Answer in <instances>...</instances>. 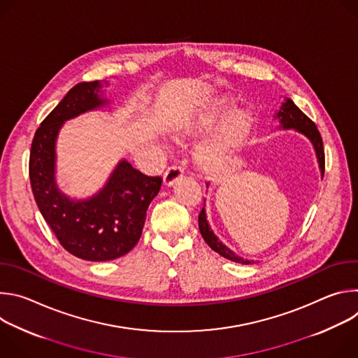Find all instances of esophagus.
<instances>
[{
    "label": "esophagus",
    "mask_w": 358,
    "mask_h": 358,
    "mask_svg": "<svg viewBox=\"0 0 358 358\" xmlns=\"http://www.w3.org/2000/svg\"><path fill=\"white\" fill-rule=\"evenodd\" d=\"M184 176V169L180 166H171L167 169V171L164 173V185L166 187H171L174 185L181 177Z\"/></svg>",
    "instance_id": "34e87169"
}]
</instances>
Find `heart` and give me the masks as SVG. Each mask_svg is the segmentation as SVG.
Listing matches in <instances>:
<instances>
[{
    "instance_id": "heart-1",
    "label": "heart",
    "mask_w": 358,
    "mask_h": 358,
    "mask_svg": "<svg viewBox=\"0 0 358 358\" xmlns=\"http://www.w3.org/2000/svg\"><path fill=\"white\" fill-rule=\"evenodd\" d=\"M235 103L229 96H220L203 108L199 113L187 116L173 123V134L182 140L194 136L202 129L210 127L221 115L228 112ZM252 126V113L248 109H235L221 122L217 131L203 140L195 150V163L203 171H217L228 160L231 152L242 143Z\"/></svg>"
}]
</instances>
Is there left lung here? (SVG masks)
<instances>
[{
	"label": "left lung",
	"instance_id": "1",
	"mask_svg": "<svg viewBox=\"0 0 358 358\" xmlns=\"http://www.w3.org/2000/svg\"><path fill=\"white\" fill-rule=\"evenodd\" d=\"M275 119L279 120L280 123V127L287 130V129H293L296 130L297 133L303 134L304 137H308L310 140V143L313 144V148L316 151V157H317V163H319V169H320V173H322V177L324 174V150H323V140H322V136L316 127V124L306 116L294 103L292 99H285V101L282 103L279 112L273 116ZM208 187V184H207ZM198 227H199V232L203 238V241H206L208 243V246L215 250L217 253H220L221 257L232 261V262H236V264H242V265H250V264H255L253 261H248V259H243L241 257H238V255H235V252H232L229 248H227L218 238L217 235L214 234V231L211 229L208 221H207V214H206V208H202L201 213H199V217H198Z\"/></svg>",
	"mask_w": 358,
	"mask_h": 358
}]
</instances>
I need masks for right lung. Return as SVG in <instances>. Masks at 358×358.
Listing matches in <instances>:
<instances>
[{"label":"right lung","instance_id":"right-lung-1","mask_svg":"<svg viewBox=\"0 0 358 358\" xmlns=\"http://www.w3.org/2000/svg\"><path fill=\"white\" fill-rule=\"evenodd\" d=\"M109 85V82H105ZM99 80L73 86L35 131L29 180L36 206L59 243L83 261H113L130 252L141 236L145 213L162 187L122 160L99 192L73 199L57 184V138L64 123L109 105Z\"/></svg>","mask_w":358,"mask_h":358}]
</instances>
